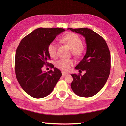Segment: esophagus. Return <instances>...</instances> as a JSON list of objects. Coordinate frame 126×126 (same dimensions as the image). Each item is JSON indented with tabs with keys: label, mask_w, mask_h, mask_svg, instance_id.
Wrapping results in <instances>:
<instances>
[{
	"label": "esophagus",
	"mask_w": 126,
	"mask_h": 126,
	"mask_svg": "<svg viewBox=\"0 0 126 126\" xmlns=\"http://www.w3.org/2000/svg\"><path fill=\"white\" fill-rule=\"evenodd\" d=\"M62 76H66L68 75V74L64 73V72H62Z\"/></svg>",
	"instance_id": "esophagus-1"
}]
</instances>
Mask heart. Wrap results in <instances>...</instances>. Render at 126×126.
Segmentation results:
<instances>
[{
    "label": "heart",
    "mask_w": 126,
    "mask_h": 126,
    "mask_svg": "<svg viewBox=\"0 0 126 126\" xmlns=\"http://www.w3.org/2000/svg\"><path fill=\"white\" fill-rule=\"evenodd\" d=\"M62 42L68 45L71 49L72 53L77 57H81L85 51V47L82 44L81 37L78 34L70 33L61 38ZM58 45L56 43L53 42L49 45L47 51L49 55L52 58H56L57 56ZM74 62L70 59L62 58L57 61L56 66L63 71H68L73 65Z\"/></svg>",
    "instance_id": "obj_1"
}]
</instances>
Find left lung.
<instances>
[{
  "mask_svg": "<svg viewBox=\"0 0 126 126\" xmlns=\"http://www.w3.org/2000/svg\"><path fill=\"white\" fill-rule=\"evenodd\" d=\"M85 37L87 51L75 69L79 73L71 74V84L74 93L80 97H90L98 93L107 81L111 68L110 51L105 40L95 32L88 28H68Z\"/></svg>",
  "mask_w": 126,
  "mask_h": 126,
  "instance_id": "obj_1",
  "label": "left lung"
}]
</instances>
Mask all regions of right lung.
<instances>
[{
    "instance_id": "add662e5",
    "label": "right lung",
    "mask_w": 126,
    "mask_h": 126,
    "mask_svg": "<svg viewBox=\"0 0 126 126\" xmlns=\"http://www.w3.org/2000/svg\"><path fill=\"white\" fill-rule=\"evenodd\" d=\"M65 31L60 28H39L24 37L19 44L15 55L16 76L21 87L31 97L41 98L49 95L62 76L57 68L47 73L43 72L42 68L44 65L54 68L47 62L50 60L47 47Z\"/></svg>"
}]
</instances>
